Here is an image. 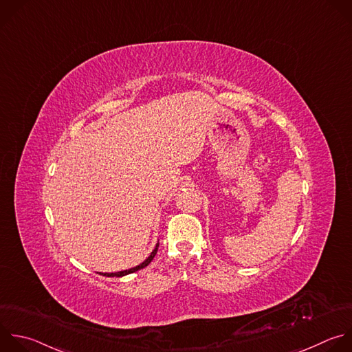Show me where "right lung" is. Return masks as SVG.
<instances>
[{"label":"right lung","instance_id":"right-lung-1","mask_svg":"<svg viewBox=\"0 0 352 352\" xmlns=\"http://www.w3.org/2000/svg\"><path fill=\"white\" fill-rule=\"evenodd\" d=\"M157 248H159V245H156V248H155V250L151 253V256H149V257H148L142 264H140L138 267L131 268V270H126V271H120V272H114V274H103V276H117V278H120V276H124V275H129V274L137 272V271H140V270H142V268L148 267V265L151 264V261L155 258V256H156V253H157Z\"/></svg>","mask_w":352,"mask_h":352}]
</instances>
